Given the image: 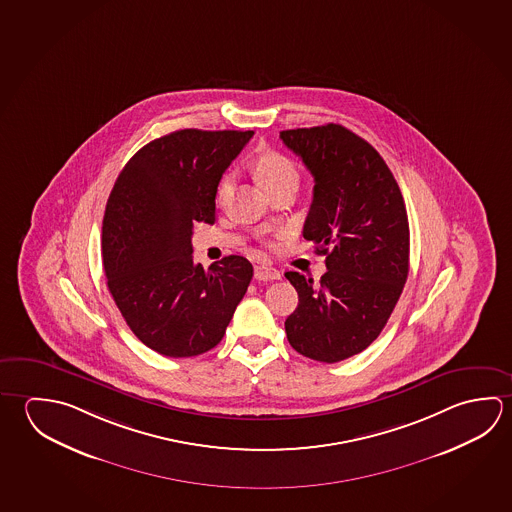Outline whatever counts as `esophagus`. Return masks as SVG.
<instances>
[{"label":"esophagus","mask_w":512,"mask_h":512,"mask_svg":"<svg viewBox=\"0 0 512 512\" xmlns=\"http://www.w3.org/2000/svg\"><path fill=\"white\" fill-rule=\"evenodd\" d=\"M255 278L257 280H280V271L275 268H271V266H255Z\"/></svg>","instance_id":"1"}]
</instances>
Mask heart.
Listing matches in <instances>:
<instances>
[{
  "mask_svg": "<svg viewBox=\"0 0 512 512\" xmlns=\"http://www.w3.org/2000/svg\"><path fill=\"white\" fill-rule=\"evenodd\" d=\"M255 174L264 189L277 190L286 183H298V169L284 154L268 151L255 160ZM232 189V174H225L217 185V203H225Z\"/></svg>",
  "mask_w": 512,
  "mask_h": 512,
  "instance_id": "b5f03b06",
  "label": "heart"
}]
</instances>
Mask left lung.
I'll list each match as a JSON object with an SVG mask.
<instances>
[{
    "label": "left lung",
    "mask_w": 512,
    "mask_h": 512,
    "mask_svg": "<svg viewBox=\"0 0 512 512\" xmlns=\"http://www.w3.org/2000/svg\"><path fill=\"white\" fill-rule=\"evenodd\" d=\"M280 138L313 174L304 239L327 266L318 286L287 271L298 293L287 340L305 358L338 363L376 340L403 293L410 262L403 194L376 149L347 127L287 129Z\"/></svg>",
    "instance_id": "left-lung-1"
}]
</instances>
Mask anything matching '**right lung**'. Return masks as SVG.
Segmentation results:
<instances>
[{
	"label": "right lung",
	"instance_id": "right-lung-1",
	"mask_svg": "<svg viewBox=\"0 0 512 512\" xmlns=\"http://www.w3.org/2000/svg\"><path fill=\"white\" fill-rule=\"evenodd\" d=\"M253 131L180 129L144 145L118 174L102 221L108 289L149 349L192 358L225 336L253 277L230 255L192 259L194 223L214 225L219 180Z\"/></svg>",
	"mask_w": 512,
	"mask_h": 512
}]
</instances>
